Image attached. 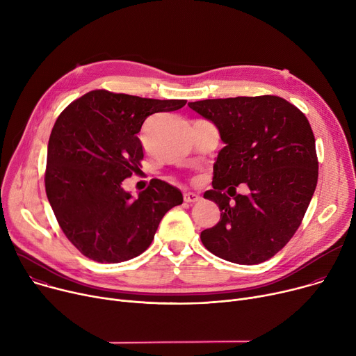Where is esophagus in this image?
<instances>
[{
	"label": "esophagus",
	"instance_id": "obj_1",
	"mask_svg": "<svg viewBox=\"0 0 356 356\" xmlns=\"http://www.w3.org/2000/svg\"><path fill=\"white\" fill-rule=\"evenodd\" d=\"M184 200H185V202H198V201H201V197L197 193H185Z\"/></svg>",
	"mask_w": 356,
	"mask_h": 356
}]
</instances>
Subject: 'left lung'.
I'll use <instances>...</instances> for the list:
<instances>
[{"label": "left lung", "instance_id": "obj_1", "mask_svg": "<svg viewBox=\"0 0 356 356\" xmlns=\"http://www.w3.org/2000/svg\"><path fill=\"white\" fill-rule=\"evenodd\" d=\"M211 121L225 147L213 163V189L204 198L221 211L201 232L213 255L239 265L261 264L293 236L315 193L318 159L307 117L275 95L188 102ZM245 183L250 194L234 188Z\"/></svg>", "mask_w": 356, "mask_h": 356}]
</instances>
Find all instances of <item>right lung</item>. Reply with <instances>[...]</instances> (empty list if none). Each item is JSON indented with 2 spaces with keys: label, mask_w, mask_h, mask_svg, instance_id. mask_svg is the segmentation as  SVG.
I'll return each mask as SVG.
<instances>
[{
  "label": "right lung",
  "mask_w": 356,
  "mask_h": 356,
  "mask_svg": "<svg viewBox=\"0 0 356 356\" xmlns=\"http://www.w3.org/2000/svg\"><path fill=\"white\" fill-rule=\"evenodd\" d=\"M185 104L97 90L56 121L47 151V197L63 232L87 258L117 264L141 255L163 215L182 204L181 191L165 181L152 179L135 198L122 181L140 170L144 121Z\"/></svg>",
  "instance_id": "add662e5"
}]
</instances>
